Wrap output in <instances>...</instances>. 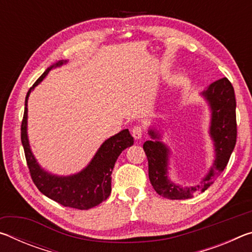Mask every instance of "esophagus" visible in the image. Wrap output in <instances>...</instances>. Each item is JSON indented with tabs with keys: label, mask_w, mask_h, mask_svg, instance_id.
Returning a JSON list of instances; mask_svg holds the SVG:
<instances>
[{
	"label": "esophagus",
	"mask_w": 252,
	"mask_h": 252,
	"mask_svg": "<svg viewBox=\"0 0 252 252\" xmlns=\"http://www.w3.org/2000/svg\"><path fill=\"white\" fill-rule=\"evenodd\" d=\"M131 133H132V135H133V138H134L135 140H140V139L142 138V135H143V129H142V126H134L133 127H132Z\"/></svg>",
	"instance_id": "1"
}]
</instances>
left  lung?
<instances>
[{"label": "left lung", "instance_id": "8db88e82", "mask_svg": "<svg viewBox=\"0 0 252 252\" xmlns=\"http://www.w3.org/2000/svg\"><path fill=\"white\" fill-rule=\"evenodd\" d=\"M201 94L206 97L211 110L210 135L215 146L216 159L200 186L182 188L177 186L168 177V160L170 150L164 143L158 141L160 134L149 130V134L155 140L143 143L149 163V179L158 194L171 200L192 198L197 190L204 192L227 167L230 156L237 141L236 96L232 84L227 78L211 83Z\"/></svg>", "mask_w": 252, "mask_h": 252}]
</instances>
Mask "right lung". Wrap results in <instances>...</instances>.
<instances>
[{
	"instance_id": "right-lung-1",
	"label": "right lung",
	"mask_w": 252,
	"mask_h": 252,
	"mask_svg": "<svg viewBox=\"0 0 252 252\" xmlns=\"http://www.w3.org/2000/svg\"><path fill=\"white\" fill-rule=\"evenodd\" d=\"M65 62L59 61L46 69L29 90L25 97L24 114L21 126V141L23 144L30 174L37 189L62 206L88 210L108 199L111 193V173L114 164L121 152L133 144V138L127 129L111 136L102 143L87 168L72 176H54L40 167L31 151L28 139V99L31 91L45 78L51 69L62 65Z\"/></svg>"
}]
</instances>
